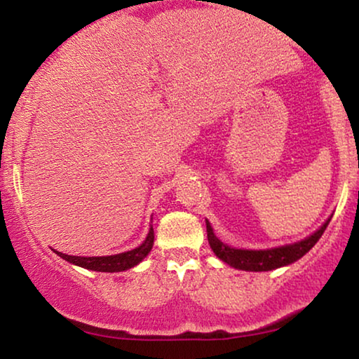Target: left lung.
Wrapping results in <instances>:
<instances>
[{
	"label": "left lung",
	"mask_w": 359,
	"mask_h": 359,
	"mask_svg": "<svg viewBox=\"0 0 359 359\" xmlns=\"http://www.w3.org/2000/svg\"><path fill=\"white\" fill-rule=\"evenodd\" d=\"M330 220L332 217L328 219L316 233H312L311 237H307L306 240L271 250H238L227 247V245L222 243L217 237H215L208 220H205V227H208V240L210 248L214 250V253L217 255L222 262L237 269H245V271H271V269L286 266V264H291L294 262H297L299 258H302L304 255L318 242V238H320L322 233L325 232Z\"/></svg>",
	"instance_id": "obj_1"
}]
</instances>
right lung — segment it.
I'll list each match as a JSON object with an SVG mask.
<instances>
[{"label":"right lung","instance_id":"right-lung-1","mask_svg":"<svg viewBox=\"0 0 359 359\" xmlns=\"http://www.w3.org/2000/svg\"><path fill=\"white\" fill-rule=\"evenodd\" d=\"M154 229H150L149 235H147L145 242L130 252H124L119 255H111V257H70L62 252H55L58 257L67 259L76 266L93 269V271H101V273H117V271H126L130 269L135 264H139L144 259L149 252L154 247Z\"/></svg>","mask_w":359,"mask_h":359}]
</instances>
